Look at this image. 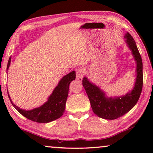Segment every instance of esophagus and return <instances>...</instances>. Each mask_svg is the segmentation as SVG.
<instances>
[{"label":"esophagus","instance_id":"esophagus-1","mask_svg":"<svg viewBox=\"0 0 153 153\" xmlns=\"http://www.w3.org/2000/svg\"><path fill=\"white\" fill-rule=\"evenodd\" d=\"M85 74V70L82 67H79L76 70V78L79 82H81L83 78V76Z\"/></svg>","mask_w":153,"mask_h":153}]
</instances>
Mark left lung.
<instances>
[{
    "label": "left lung",
    "instance_id": "left-lung-1",
    "mask_svg": "<svg viewBox=\"0 0 153 153\" xmlns=\"http://www.w3.org/2000/svg\"><path fill=\"white\" fill-rule=\"evenodd\" d=\"M124 38L136 63V82L133 89L125 95L108 97L100 87L89 81L86 77L82 80L83 86L86 90L93 112L98 117L105 120H115L129 112L138 102L142 92L143 73L141 56L132 36L127 32Z\"/></svg>",
    "mask_w": 153,
    "mask_h": 153
}]
</instances>
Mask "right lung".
<instances>
[{
  "label": "right lung",
  "instance_id": "1",
  "mask_svg": "<svg viewBox=\"0 0 153 153\" xmlns=\"http://www.w3.org/2000/svg\"><path fill=\"white\" fill-rule=\"evenodd\" d=\"M11 57L10 56L7 64V71L11 64ZM76 79V71H73L62 77L58 85L54 89L53 93L49 96L48 100L40 107L32 110L22 109L12 102L8 93L9 98L13 106L18 112L28 120L38 123H48L57 120L63 115L65 109V104L68 97L69 86L71 81Z\"/></svg>",
  "mask_w": 153,
  "mask_h": 153
}]
</instances>
